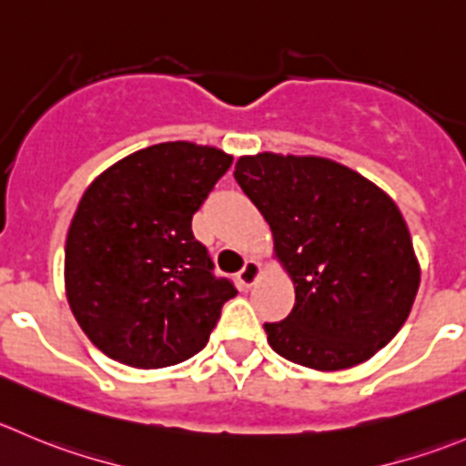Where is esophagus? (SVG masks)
I'll use <instances>...</instances> for the list:
<instances>
[{
  "instance_id": "1",
  "label": "esophagus",
  "mask_w": 466,
  "mask_h": 466,
  "mask_svg": "<svg viewBox=\"0 0 466 466\" xmlns=\"http://www.w3.org/2000/svg\"><path fill=\"white\" fill-rule=\"evenodd\" d=\"M259 275H261L259 261H257V259H248L246 264H243V268L238 270L237 279H238V284H241L243 289H250L252 284H255L257 279H259Z\"/></svg>"
}]
</instances>
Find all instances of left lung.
I'll list each match as a JSON object with an SVG mask.
<instances>
[{"instance_id": "1", "label": "left lung", "mask_w": 466, "mask_h": 466, "mask_svg": "<svg viewBox=\"0 0 466 466\" xmlns=\"http://www.w3.org/2000/svg\"><path fill=\"white\" fill-rule=\"evenodd\" d=\"M234 179L270 225L296 287L291 314L264 323L270 348L316 371L373 358L403 328L421 278L396 202L323 157H241Z\"/></svg>"}]
</instances>
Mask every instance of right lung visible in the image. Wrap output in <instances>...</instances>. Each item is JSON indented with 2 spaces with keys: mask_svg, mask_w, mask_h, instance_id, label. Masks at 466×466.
<instances>
[{
  "mask_svg": "<svg viewBox=\"0 0 466 466\" xmlns=\"http://www.w3.org/2000/svg\"><path fill=\"white\" fill-rule=\"evenodd\" d=\"M229 166L218 147L159 143L86 188L66 238V296L106 358L161 369L207 346L237 289L211 273L191 220Z\"/></svg>",
  "mask_w": 466,
  "mask_h": 466,
  "instance_id": "right-lung-1",
  "label": "right lung"
}]
</instances>
